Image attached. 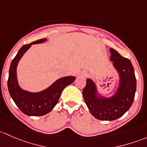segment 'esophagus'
Wrapping results in <instances>:
<instances>
[{"label": "esophagus", "mask_w": 147, "mask_h": 147, "mask_svg": "<svg viewBox=\"0 0 147 147\" xmlns=\"http://www.w3.org/2000/svg\"><path fill=\"white\" fill-rule=\"evenodd\" d=\"M87 75H88L87 73L85 71H82V72H81V73L78 74V76H83V77L87 76Z\"/></svg>", "instance_id": "obj_1"}]
</instances>
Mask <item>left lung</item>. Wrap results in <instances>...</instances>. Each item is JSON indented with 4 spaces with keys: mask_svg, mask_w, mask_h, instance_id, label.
Returning a JSON list of instances; mask_svg holds the SVG:
<instances>
[{
    "mask_svg": "<svg viewBox=\"0 0 147 147\" xmlns=\"http://www.w3.org/2000/svg\"><path fill=\"white\" fill-rule=\"evenodd\" d=\"M110 60L117 69L120 77L117 93L110 98H98L96 85L87 79L83 90L85 102L90 113L100 120H115L122 117L131 107L134 99L137 87L135 74L131 61L122 57L115 49L110 48Z\"/></svg>",
    "mask_w": 147,
    "mask_h": 147,
    "instance_id": "obj_1",
    "label": "left lung"
}]
</instances>
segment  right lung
Wrapping results in <instances>:
<instances>
[{
	"label": "right lung",
	"instance_id": "add662e5",
	"mask_svg": "<svg viewBox=\"0 0 147 147\" xmlns=\"http://www.w3.org/2000/svg\"><path fill=\"white\" fill-rule=\"evenodd\" d=\"M46 39H40L29 45H23L12 61L9 70L7 88L10 96L20 110L29 116H42L49 113L57 105L63 88L76 80L74 76L63 77L40 93H30L20 88L16 74L20 59L32 45L42 43Z\"/></svg>",
	"mask_w": 147,
	"mask_h": 147
}]
</instances>
